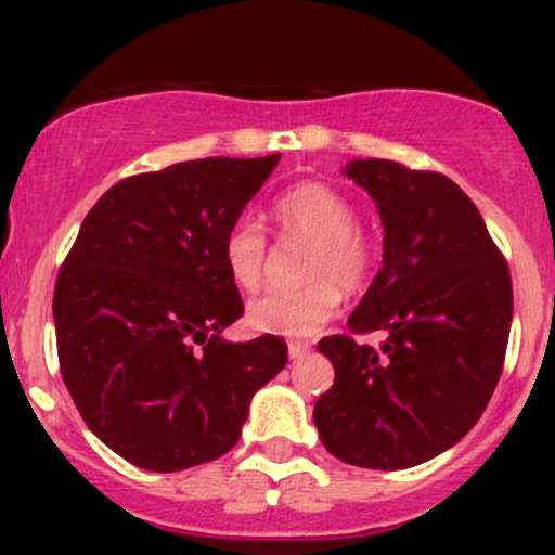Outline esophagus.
I'll return each instance as SVG.
<instances>
[{"instance_id":"1","label":"esophagus","mask_w":555,"mask_h":555,"mask_svg":"<svg viewBox=\"0 0 555 555\" xmlns=\"http://www.w3.org/2000/svg\"><path fill=\"white\" fill-rule=\"evenodd\" d=\"M287 351H289V360H304V357L311 351V346L309 344H289Z\"/></svg>"}]
</instances>
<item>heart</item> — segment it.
Here are the masks:
<instances>
[{
  "instance_id": "b5f03b06",
  "label": "heart",
  "mask_w": 555,
  "mask_h": 555,
  "mask_svg": "<svg viewBox=\"0 0 555 555\" xmlns=\"http://www.w3.org/2000/svg\"><path fill=\"white\" fill-rule=\"evenodd\" d=\"M279 236L284 242H309L306 287L271 289L251 300L246 322L251 330L284 338H306L335 317L344 289H362L376 268V249L357 228V209L338 190L319 182L295 184L273 204ZM266 231L249 217L233 222L222 238V260L236 287L257 289L266 279Z\"/></svg>"
}]
</instances>
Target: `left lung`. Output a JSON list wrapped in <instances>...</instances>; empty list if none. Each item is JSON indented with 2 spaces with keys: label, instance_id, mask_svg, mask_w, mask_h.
Listing matches in <instances>:
<instances>
[{
  "label": "left lung",
  "instance_id": "obj_1",
  "mask_svg": "<svg viewBox=\"0 0 555 555\" xmlns=\"http://www.w3.org/2000/svg\"><path fill=\"white\" fill-rule=\"evenodd\" d=\"M384 222V266L349 317L382 349L319 340L335 384L313 405L340 462L405 469L456 446L489 405L505 362L513 284L505 257L456 182L395 160H351Z\"/></svg>",
  "mask_w": 555,
  "mask_h": 555
}]
</instances>
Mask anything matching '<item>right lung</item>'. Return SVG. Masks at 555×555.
Instances as JSON below:
<instances>
[{
	"label": "right lung",
	"mask_w": 555,
	"mask_h": 555,
	"mask_svg": "<svg viewBox=\"0 0 555 555\" xmlns=\"http://www.w3.org/2000/svg\"><path fill=\"white\" fill-rule=\"evenodd\" d=\"M282 155L204 158L128 177L96 201L53 293L61 376L126 462L177 473L238 443L287 344L220 338L244 313L222 238Z\"/></svg>",
	"instance_id": "1"
}]
</instances>
